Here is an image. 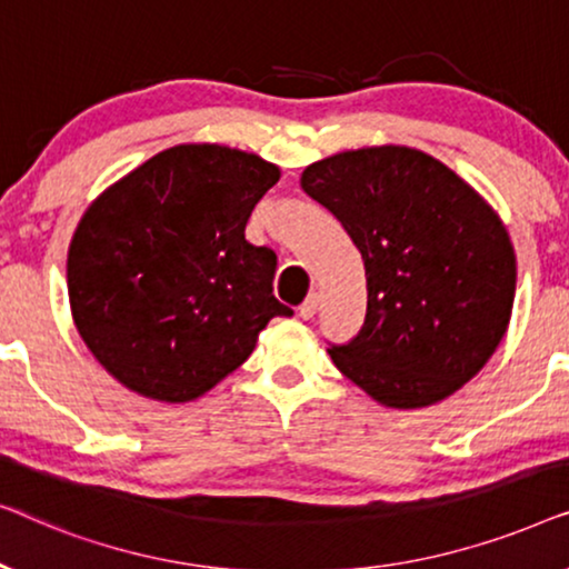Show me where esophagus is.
Returning a JSON list of instances; mask_svg holds the SVG:
<instances>
[{
    "mask_svg": "<svg viewBox=\"0 0 569 569\" xmlns=\"http://www.w3.org/2000/svg\"><path fill=\"white\" fill-rule=\"evenodd\" d=\"M318 302H321V298H318L316 292H313V295H308L306 302H302V306L298 308L300 318H306V321H310V318H313V316L318 313Z\"/></svg>",
    "mask_w": 569,
    "mask_h": 569,
    "instance_id": "esophagus-1",
    "label": "esophagus"
}]
</instances>
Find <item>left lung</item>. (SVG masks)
<instances>
[{"label": "left lung", "instance_id": "obj_1", "mask_svg": "<svg viewBox=\"0 0 569 569\" xmlns=\"http://www.w3.org/2000/svg\"><path fill=\"white\" fill-rule=\"evenodd\" d=\"M302 191L360 248L368 316L329 355L388 409L456 393L500 347L516 300V248L492 204L446 162L403 144L313 162Z\"/></svg>", "mask_w": 569, "mask_h": 569}]
</instances>
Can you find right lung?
I'll use <instances>...</instances> for the list:
<instances>
[{"label": "right lung", "mask_w": 569, "mask_h": 569, "mask_svg": "<svg viewBox=\"0 0 569 569\" xmlns=\"http://www.w3.org/2000/svg\"><path fill=\"white\" fill-rule=\"evenodd\" d=\"M279 168L224 144H176L84 209L67 253L72 321L144 399L186 403L238 370L274 316L277 253L246 240Z\"/></svg>", "instance_id": "add662e5"}]
</instances>
